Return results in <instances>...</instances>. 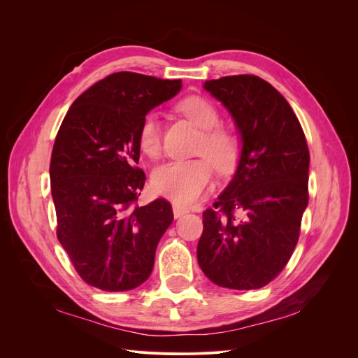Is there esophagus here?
<instances>
[{
    "label": "esophagus",
    "mask_w": 358,
    "mask_h": 358,
    "mask_svg": "<svg viewBox=\"0 0 358 358\" xmlns=\"http://www.w3.org/2000/svg\"><path fill=\"white\" fill-rule=\"evenodd\" d=\"M188 210L187 209H183V208H180V206H178V204H175L173 206V215H175V218L178 220V218H180L182 215H185Z\"/></svg>",
    "instance_id": "34e87169"
}]
</instances>
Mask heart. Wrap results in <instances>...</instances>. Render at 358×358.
<instances>
[{"instance_id":"b5f03b06","label":"heart","mask_w":358,"mask_h":358,"mask_svg":"<svg viewBox=\"0 0 358 358\" xmlns=\"http://www.w3.org/2000/svg\"><path fill=\"white\" fill-rule=\"evenodd\" d=\"M180 112L204 129L199 154L206 155L220 171H230L237 157L239 143L227 129L216 128L220 113L216 107L199 95L188 96L179 104ZM138 148L148 157H157L161 150V125L157 113H148L138 128ZM152 188L159 196L176 204L187 206L199 200L212 183V167L206 158L175 159L157 167L152 173Z\"/></svg>"}]
</instances>
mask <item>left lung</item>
<instances>
[{"label": "left lung", "mask_w": 358, "mask_h": 358, "mask_svg": "<svg viewBox=\"0 0 358 358\" xmlns=\"http://www.w3.org/2000/svg\"><path fill=\"white\" fill-rule=\"evenodd\" d=\"M241 138L234 176L203 213L197 259L213 284L267 285L287 266L308 208L309 149L297 116L272 85L251 74L206 80Z\"/></svg>", "instance_id": "obj_1"}]
</instances>
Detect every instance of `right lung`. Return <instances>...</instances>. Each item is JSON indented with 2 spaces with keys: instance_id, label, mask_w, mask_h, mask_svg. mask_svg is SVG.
I'll use <instances>...</instances> for the list:
<instances>
[{
  "instance_id": "right-lung-1",
  "label": "right lung",
  "mask_w": 358,
  "mask_h": 358,
  "mask_svg": "<svg viewBox=\"0 0 358 358\" xmlns=\"http://www.w3.org/2000/svg\"><path fill=\"white\" fill-rule=\"evenodd\" d=\"M180 88V80L119 71L78 96L61 124L49 169L57 236L95 288L128 291L152 272L173 210L164 199L134 204L146 180L136 167L137 136L143 117Z\"/></svg>"
}]
</instances>
